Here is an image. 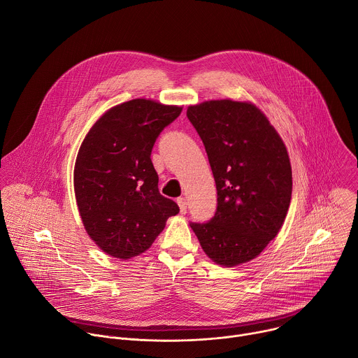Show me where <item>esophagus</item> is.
<instances>
[{
  "label": "esophagus",
  "mask_w": 358,
  "mask_h": 358,
  "mask_svg": "<svg viewBox=\"0 0 358 358\" xmlns=\"http://www.w3.org/2000/svg\"><path fill=\"white\" fill-rule=\"evenodd\" d=\"M177 203H178V207H180V211L182 214H185L187 213V201H185V198H182V196L177 198Z\"/></svg>",
  "instance_id": "34e87169"
}]
</instances>
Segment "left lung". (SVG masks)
<instances>
[{"mask_svg":"<svg viewBox=\"0 0 358 358\" xmlns=\"http://www.w3.org/2000/svg\"><path fill=\"white\" fill-rule=\"evenodd\" d=\"M217 184V211L191 222L203 252L218 265L257 258L278 235L292 198L287 150L266 116L252 103L229 99L189 106Z\"/></svg>","mask_w":358,"mask_h":358,"instance_id":"obj_1","label":"left lung"}]
</instances>
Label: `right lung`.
I'll use <instances>...</instances> for the list:
<instances>
[{
	"label": "right lung",
	"mask_w": 358,
	"mask_h": 358,
	"mask_svg": "<svg viewBox=\"0 0 358 358\" xmlns=\"http://www.w3.org/2000/svg\"><path fill=\"white\" fill-rule=\"evenodd\" d=\"M182 108L133 99L108 110L85 137L73 185L89 236L110 257L130 259L151 246L177 215V203L159 191L151 150Z\"/></svg>",
	"instance_id": "add662e5"
}]
</instances>
